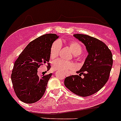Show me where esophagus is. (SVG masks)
<instances>
[{
    "instance_id": "34e87169",
    "label": "esophagus",
    "mask_w": 121,
    "mask_h": 121,
    "mask_svg": "<svg viewBox=\"0 0 121 121\" xmlns=\"http://www.w3.org/2000/svg\"><path fill=\"white\" fill-rule=\"evenodd\" d=\"M65 76H66V77H67V76H69V74H65Z\"/></svg>"
}]
</instances>
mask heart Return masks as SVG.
<instances>
[{"label":"heart","instance_id":"b5f03b06","mask_svg":"<svg viewBox=\"0 0 121 121\" xmlns=\"http://www.w3.org/2000/svg\"><path fill=\"white\" fill-rule=\"evenodd\" d=\"M69 46L73 54L75 56L80 55L82 53V46L77 41H71L69 44ZM61 47V46L59 41H56L52 44L50 50L51 58L54 59L58 56ZM52 67L56 71H59L63 73H67L69 70L73 69L74 68V65L71 62L65 61L63 60L58 59L53 62L52 64Z\"/></svg>","mask_w":121,"mask_h":121}]
</instances>
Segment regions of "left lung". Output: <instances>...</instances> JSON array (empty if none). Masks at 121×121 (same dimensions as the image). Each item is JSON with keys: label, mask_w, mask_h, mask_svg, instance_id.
Here are the masks:
<instances>
[{"label": "left lung", "mask_w": 121, "mask_h": 121, "mask_svg": "<svg viewBox=\"0 0 121 121\" xmlns=\"http://www.w3.org/2000/svg\"><path fill=\"white\" fill-rule=\"evenodd\" d=\"M85 45L88 53L78 75L67 77L64 85L77 95L88 97L98 92L107 83L113 64L112 54L108 46L96 38L81 34L73 35ZM81 75L84 77L82 79Z\"/></svg>", "instance_id": "8db88e82"}]
</instances>
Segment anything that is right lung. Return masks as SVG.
<instances>
[{"label": "right lung", "mask_w": 121, "mask_h": 121, "mask_svg": "<svg viewBox=\"0 0 121 121\" xmlns=\"http://www.w3.org/2000/svg\"><path fill=\"white\" fill-rule=\"evenodd\" d=\"M58 37L46 34L37 38L26 47L14 63L11 80L16 95L24 103H35L43 96L52 74L39 77L37 69L43 64H48L51 46ZM50 67L48 65L47 69Z\"/></svg>", "instance_id": "1"}]
</instances>
